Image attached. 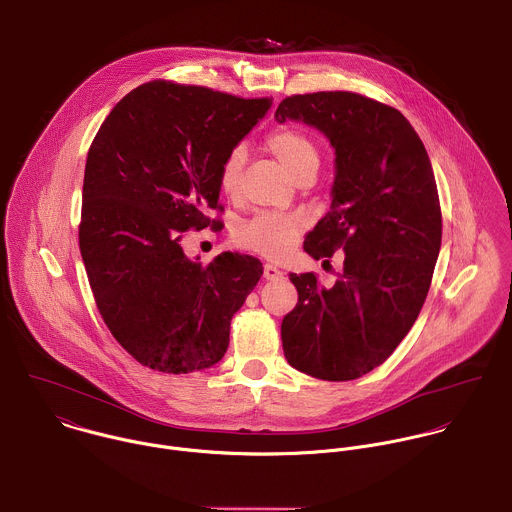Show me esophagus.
Here are the masks:
<instances>
[{"label":"esophagus","instance_id":"esophagus-1","mask_svg":"<svg viewBox=\"0 0 512 512\" xmlns=\"http://www.w3.org/2000/svg\"><path fill=\"white\" fill-rule=\"evenodd\" d=\"M264 278L266 280H278V278H282V272L274 264H264Z\"/></svg>","mask_w":512,"mask_h":512}]
</instances>
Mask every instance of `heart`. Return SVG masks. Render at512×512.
Wrapping results in <instances>:
<instances>
[{
	"label": "heart",
	"mask_w": 512,
	"mask_h": 512,
	"mask_svg": "<svg viewBox=\"0 0 512 512\" xmlns=\"http://www.w3.org/2000/svg\"><path fill=\"white\" fill-rule=\"evenodd\" d=\"M268 151L286 172L296 178L298 174L320 167V151L316 143L296 129L274 131L266 141ZM246 163V151L234 147L222 161L218 169V186L222 194L234 198L240 188V176ZM306 228V218L298 212H260L246 222L238 224L234 236L238 244L260 252L270 258L286 256L298 242L302 230Z\"/></svg>",
	"instance_id": "1"
}]
</instances>
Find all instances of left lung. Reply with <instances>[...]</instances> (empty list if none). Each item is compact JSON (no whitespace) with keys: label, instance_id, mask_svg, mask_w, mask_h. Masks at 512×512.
Wrapping results in <instances>:
<instances>
[{"label":"left lung","instance_id":"obj_1","mask_svg":"<svg viewBox=\"0 0 512 512\" xmlns=\"http://www.w3.org/2000/svg\"><path fill=\"white\" fill-rule=\"evenodd\" d=\"M302 121L336 151L330 212L304 250L320 260L343 248V274L320 288L290 274L296 308L282 322L288 363L326 381L357 379L407 336L427 298L441 248V206L429 155L393 107L349 91L286 97L276 121Z\"/></svg>","mask_w":512,"mask_h":512}]
</instances>
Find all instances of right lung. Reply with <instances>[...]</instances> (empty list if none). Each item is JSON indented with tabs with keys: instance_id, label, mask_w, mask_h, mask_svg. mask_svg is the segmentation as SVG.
I'll return each mask as SVG.
<instances>
[{
	"instance_id": "add662e5",
	"label": "right lung",
	"mask_w": 512,
	"mask_h": 512,
	"mask_svg": "<svg viewBox=\"0 0 512 512\" xmlns=\"http://www.w3.org/2000/svg\"><path fill=\"white\" fill-rule=\"evenodd\" d=\"M272 99L171 81L125 95L95 135L83 180L79 248L99 314L139 363L190 373L218 363L260 260L186 258L190 228L216 226L218 169Z\"/></svg>"
}]
</instances>
